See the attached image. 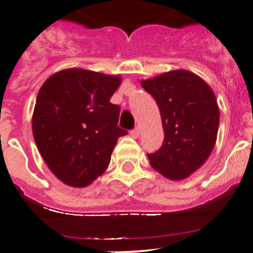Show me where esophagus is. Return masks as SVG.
I'll return each instance as SVG.
<instances>
[{
    "mask_svg": "<svg viewBox=\"0 0 253 253\" xmlns=\"http://www.w3.org/2000/svg\"><path fill=\"white\" fill-rule=\"evenodd\" d=\"M129 135H131L133 138H137L138 136H140V128H138V127L133 128L131 132H129Z\"/></svg>",
    "mask_w": 253,
    "mask_h": 253,
    "instance_id": "1",
    "label": "esophagus"
}]
</instances>
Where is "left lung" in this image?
Masks as SVG:
<instances>
[{"label": "left lung", "instance_id": "obj_1", "mask_svg": "<svg viewBox=\"0 0 253 253\" xmlns=\"http://www.w3.org/2000/svg\"><path fill=\"white\" fill-rule=\"evenodd\" d=\"M156 101L163 121V146L149 154L151 166L170 180H183L206 163L217 141L219 110L203 79L171 70L141 82Z\"/></svg>", "mask_w": 253, "mask_h": 253}]
</instances>
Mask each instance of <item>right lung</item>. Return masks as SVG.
<instances>
[{
	"instance_id": "1",
	"label": "right lung",
	"mask_w": 253,
	"mask_h": 253,
	"mask_svg": "<svg viewBox=\"0 0 253 253\" xmlns=\"http://www.w3.org/2000/svg\"><path fill=\"white\" fill-rule=\"evenodd\" d=\"M120 76L64 69L45 81L33 115L39 152L59 180L76 188L89 185L110 165L120 136V107L110 102Z\"/></svg>"
}]
</instances>
